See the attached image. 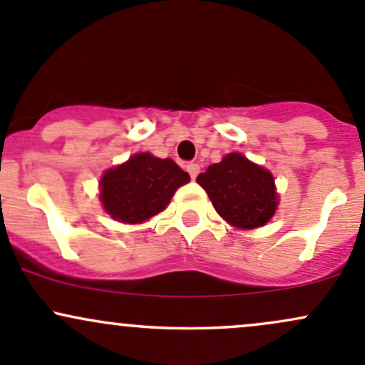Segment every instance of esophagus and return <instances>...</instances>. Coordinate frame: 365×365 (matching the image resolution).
I'll return each instance as SVG.
<instances>
[{
    "label": "esophagus",
    "instance_id": "1",
    "mask_svg": "<svg viewBox=\"0 0 365 365\" xmlns=\"http://www.w3.org/2000/svg\"><path fill=\"white\" fill-rule=\"evenodd\" d=\"M187 171H189V175L192 176V178H195V176L199 175V164L189 163V164H187Z\"/></svg>",
    "mask_w": 365,
    "mask_h": 365
}]
</instances>
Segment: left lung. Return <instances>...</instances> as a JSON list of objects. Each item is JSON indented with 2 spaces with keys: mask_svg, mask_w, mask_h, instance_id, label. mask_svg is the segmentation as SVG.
Returning a JSON list of instances; mask_svg holds the SVG:
<instances>
[{
  "mask_svg": "<svg viewBox=\"0 0 365 365\" xmlns=\"http://www.w3.org/2000/svg\"><path fill=\"white\" fill-rule=\"evenodd\" d=\"M197 183L212 199L217 213L234 227H260L278 206L273 175L236 152L201 173Z\"/></svg>",
  "mask_w": 365,
  "mask_h": 365,
  "instance_id": "obj_1",
  "label": "left lung"
}]
</instances>
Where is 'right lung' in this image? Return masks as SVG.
<instances>
[{
  "mask_svg": "<svg viewBox=\"0 0 365 365\" xmlns=\"http://www.w3.org/2000/svg\"><path fill=\"white\" fill-rule=\"evenodd\" d=\"M189 180V173L175 160L136 153L103 175L99 197L115 220L140 224L163 212L175 190Z\"/></svg>",
  "mask_w": 365,
  "mask_h": 365,
  "instance_id": "right-lung-1",
  "label": "right lung"
}]
</instances>
